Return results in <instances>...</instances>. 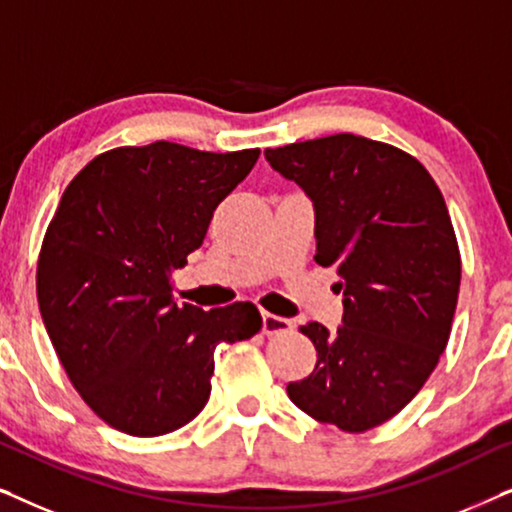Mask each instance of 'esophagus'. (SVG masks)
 <instances>
[{
    "mask_svg": "<svg viewBox=\"0 0 512 512\" xmlns=\"http://www.w3.org/2000/svg\"><path fill=\"white\" fill-rule=\"evenodd\" d=\"M291 319L286 317H277V314L263 312V333L265 335H275V333H284L291 331Z\"/></svg>",
    "mask_w": 512,
    "mask_h": 512,
    "instance_id": "esophagus-1",
    "label": "esophagus"
}]
</instances>
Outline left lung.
I'll list each match as a JSON object with an SVG mask.
<instances>
[{
  "mask_svg": "<svg viewBox=\"0 0 512 512\" xmlns=\"http://www.w3.org/2000/svg\"><path fill=\"white\" fill-rule=\"evenodd\" d=\"M265 158L312 200L314 261L338 268L345 305L335 333L300 326L317 366L286 394L317 422L375 429L417 396L450 340L461 256L443 193L410 153L349 132Z\"/></svg>",
  "mask_w": 512,
  "mask_h": 512,
  "instance_id": "1",
  "label": "left lung"
}]
</instances>
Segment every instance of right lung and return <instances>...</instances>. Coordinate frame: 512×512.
<instances>
[{
	"mask_svg": "<svg viewBox=\"0 0 512 512\" xmlns=\"http://www.w3.org/2000/svg\"><path fill=\"white\" fill-rule=\"evenodd\" d=\"M258 156L121 146L62 193L37 263L39 310L69 382L114 429L142 438L181 429L209 401L214 349L261 331L254 303L205 312L172 298V272Z\"/></svg>",
	"mask_w": 512,
	"mask_h": 512,
	"instance_id": "right-lung-1",
	"label": "right lung"
}]
</instances>
